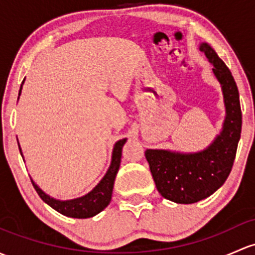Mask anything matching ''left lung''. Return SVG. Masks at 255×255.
Instances as JSON below:
<instances>
[{"label": "left lung", "instance_id": "1", "mask_svg": "<svg viewBox=\"0 0 255 255\" xmlns=\"http://www.w3.org/2000/svg\"><path fill=\"white\" fill-rule=\"evenodd\" d=\"M199 50L213 63L214 74L221 84L226 107L222 130L203 151H145L157 191L165 199L177 204H192L205 199L225 183L234 166L242 129L240 94L231 71L209 44H200Z\"/></svg>", "mask_w": 255, "mask_h": 255}]
</instances>
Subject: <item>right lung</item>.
I'll return each mask as SVG.
<instances>
[{
    "label": "right lung",
    "instance_id": "add662e5",
    "mask_svg": "<svg viewBox=\"0 0 255 255\" xmlns=\"http://www.w3.org/2000/svg\"><path fill=\"white\" fill-rule=\"evenodd\" d=\"M20 92L21 87L19 89V95ZM126 140H127V139H121V140H119L115 144L114 151H112L111 165H110L106 175L104 176L103 179H101L100 183H99L92 192L85 194L84 197H80L72 200H57L55 199V198H51L50 195H47L45 192H42L41 189L39 188V186H36V184L34 183L33 179H31V183H33L34 188H35L37 194L40 195V198H41L46 204H49L51 208L55 209V210L58 211L60 214H62V215L74 219L93 218L96 214L103 211L104 209L110 204V202H111L115 178H116L117 172H119L121 157H122V146L125 145ZM19 151L21 155L20 146ZM21 157H23V155H21Z\"/></svg>",
    "mask_w": 255,
    "mask_h": 255
}]
</instances>
